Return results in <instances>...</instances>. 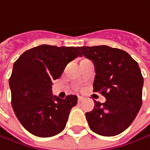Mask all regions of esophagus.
Returning a JSON list of instances; mask_svg holds the SVG:
<instances>
[{
	"mask_svg": "<svg viewBox=\"0 0 150 150\" xmlns=\"http://www.w3.org/2000/svg\"><path fill=\"white\" fill-rule=\"evenodd\" d=\"M84 97H82V96H78V101L79 102H81V101H82V100H84Z\"/></svg>",
	"mask_w": 150,
	"mask_h": 150,
	"instance_id": "obj_1",
	"label": "esophagus"
}]
</instances>
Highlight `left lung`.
Segmentation results:
<instances>
[{
  "label": "left lung",
  "instance_id": "obj_1",
  "mask_svg": "<svg viewBox=\"0 0 150 150\" xmlns=\"http://www.w3.org/2000/svg\"><path fill=\"white\" fill-rule=\"evenodd\" d=\"M79 50L95 68L93 91L105 102L94 100V108L86 113L93 132L113 137L127 129L142 106L143 77L138 63L120 49L106 45L82 46Z\"/></svg>",
  "mask_w": 150,
  "mask_h": 150
}]
</instances>
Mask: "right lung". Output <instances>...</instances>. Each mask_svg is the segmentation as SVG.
<instances>
[{"instance_id":"1","label":"right lung","mask_w":150,"mask_h":150,"mask_svg":"<svg viewBox=\"0 0 150 150\" xmlns=\"http://www.w3.org/2000/svg\"><path fill=\"white\" fill-rule=\"evenodd\" d=\"M77 57H81L79 47L42 45L25 51L13 63L9 79L12 106L23 127L36 137H53L65 128L77 96H54L52 81Z\"/></svg>"}]
</instances>
